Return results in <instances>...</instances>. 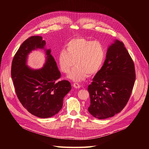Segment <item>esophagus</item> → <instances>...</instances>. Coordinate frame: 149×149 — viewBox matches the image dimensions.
Listing matches in <instances>:
<instances>
[{
  "label": "esophagus",
  "instance_id": "esophagus-1",
  "mask_svg": "<svg viewBox=\"0 0 149 149\" xmlns=\"http://www.w3.org/2000/svg\"><path fill=\"white\" fill-rule=\"evenodd\" d=\"M73 86L74 88H76V89H79L81 87V85H80L79 84H78V83H74L73 84Z\"/></svg>",
  "mask_w": 149,
  "mask_h": 149
}]
</instances>
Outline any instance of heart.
I'll return each mask as SVG.
<instances>
[{"instance_id":"1","label":"heart","mask_w":149,"mask_h":149,"mask_svg":"<svg viewBox=\"0 0 149 149\" xmlns=\"http://www.w3.org/2000/svg\"><path fill=\"white\" fill-rule=\"evenodd\" d=\"M105 56V49L102 43L77 38L66 44V50H60L58 60L61 70L65 73H68L75 64L68 77L79 82L86 79L88 74L93 75L100 70Z\"/></svg>"}]
</instances>
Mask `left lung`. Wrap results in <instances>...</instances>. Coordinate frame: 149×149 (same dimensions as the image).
Instances as JSON below:
<instances>
[{"label":"left lung","instance_id":"left-lung-1","mask_svg":"<svg viewBox=\"0 0 149 149\" xmlns=\"http://www.w3.org/2000/svg\"><path fill=\"white\" fill-rule=\"evenodd\" d=\"M135 80L134 64L124 43L113 40L103 66L88 87L90 114L104 119L120 112L127 103Z\"/></svg>","mask_w":149,"mask_h":149}]
</instances>
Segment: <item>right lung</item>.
I'll return each instance as SVG.
<instances>
[{
  "label": "right lung",
  "mask_w": 149,
  "mask_h": 149,
  "mask_svg": "<svg viewBox=\"0 0 149 149\" xmlns=\"http://www.w3.org/2000/svg\"><path fill=\"white\" fill-rule=\"evenodd\" d=\"M45 45L41 36L30 37L19 47L11 66V77L19 100L30 113L40 118L58 113L64 97L72 88L68 81H57L61 73L50 49ZM38 49L44 50L45 63L41 68L33 69L26 65L27 58Z\"/></svg>",
  "instance_id": "1"
}]
</instances>
